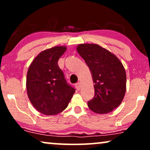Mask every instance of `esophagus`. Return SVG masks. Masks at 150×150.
<instances>
[{"mask_svg": "<svg viewBox=\"0 0 150 150\" xmlns=\"http://www.w3.org/2000/svg\"><path fill=\"white\" fill-rule=\"evenodd\" d=\"M75 87L78 90H80V89H81V84H80V83H77L75 85Z\"/></svg>", "mask_w": 150, "mask_h": 150, "instance_id": "obj_1", "label": "esophagus"}]
</instances>
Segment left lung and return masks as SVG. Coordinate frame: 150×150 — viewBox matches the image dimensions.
Wrapping results in <instances>:
<instances>
[{
    "mask_svg": "<svg viewBox=\"0 0 150 150\" xmlns=\"http://www.w3.org/2000/svg\"><path fill=\"white\" fill-rule=\"evenodd\" d=\"M76 50L89 67L94 83L95 94L88 106L96 113L111 112L120 105L126 93V74L122 63L98 44H79Z\"/></svg>",
    "mask_w": 150,
    "mask_h": 150,
    "instance_id": "8db88e82",
    "label": "left lung"
}]
</instances>
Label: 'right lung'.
I'll list each match as a JSON object with an SVG mask.
<instances>
[{
	"mask_svg": "<svg viewBox=\"0 0 150 150\" xmlns=\"http://www.w3.org/2000/svg\"><path fill=\"white\" fill-rule=\"evenodd\" d=\"M66 50L64 46L46 49L28 67L26 83L28 97L33 106L46 115H54L64 110L75 93L57 63Z\"/></svg>",
	"mask_w": 150,
	"mask_h": 150,
	"instance_id": "1",
	"label": "right lung"
}]
</instances>
